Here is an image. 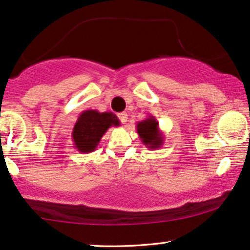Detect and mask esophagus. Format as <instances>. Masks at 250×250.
I'll return each instance as SVG.
<instances>
[{
	"label": "esophagus",
	"mask_w": 250,
	"mask_h": 250,
	"mask_svg": "<svg viewBox=\"0 0 250 250\" xmlns=\"http://www.w3.org/2000/svg\"><path fill=\"white\" fill-rule=\"evenodd\" d=\"M118 116H119L120 121H121L123 125H125V123H127V121H128V114H127V113H125V112L119 113Z\"/></svg>",
	"instance_id": "obj_1"
}]
</instances>
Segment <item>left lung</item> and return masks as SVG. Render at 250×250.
Returning <instances> with one entry per match:
<instances>
[{"instance_id":"8db88e82","label":"left lung","mask_w":250,"mask_h":250,"mask_svg":"<svg viewBox=\"0 0 250 250\" xmlns=\"http://www.w3.org/2000/svg\"><path fill=\"white\" fill-rule=\"evenodd\" d=\"M136 130L142 143L150 150H157L164 144V135L159 129V122L152 115H148L143 121L137 122Z\"/></svg>"}]
</instances>
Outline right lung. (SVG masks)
I'll list each match as a JSON object with an SVG mask.
<instances>
[{"label":"right lung","mask_w":250,"mask_h":250,"mask_svg":"<svg viewBox=\"0 0 250 250\" xmlns=\"http://www.w3.org/2000/svg\"><path fill=\"white\" fill-rule=\"evenodd\" d=\"M113 125L119 127L120 120L112 112L100 113L96 109L82 112L71 132L76 150L81 153L93 152L105 132Z\"/></svg>","instance_id":"right-lung-1"}]
</instances>
